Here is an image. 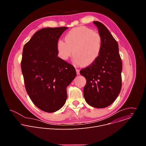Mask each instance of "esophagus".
Wrapping results in <instances>:
<instances>
[{
    "mask_svg": "<svg viewBox=\"0 0 146 146\" xmlns=\"http://www.w3.org/2000/svg\"><path fill=\"white\" fill-rule=\"evenodd\" d=\"M76 73H77V75L80 74V70L79 69H76Z\"/></svg>",
    "mask_w": 146,
    "mask_h": 146,
    "instance_id": "obj_1",
    "label": "esophagus"
}]
</instances>
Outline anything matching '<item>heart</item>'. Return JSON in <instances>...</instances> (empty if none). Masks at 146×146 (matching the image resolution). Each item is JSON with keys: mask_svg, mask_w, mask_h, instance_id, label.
<instances>
[{"mask_svg": "<svg viewBox=\"0 0 146 146\" xmlns=\"http://www.w3.org/2000/svg\"><path fill=\"white\" fill-rule=\"evenodd\" d=\"M103 47L101 35L86 27H78L69 31L65 41L59 40L56 50L59 57L67 60L72 54L76 64L88 66L99 58Z\"/></svg>", "mask_w": 146, "mask_h": 146, "instance_id": "b5f03b06", "label": "heart"}]
</instances>
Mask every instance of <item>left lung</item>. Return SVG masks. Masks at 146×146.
<instances>
[{"instance_id": "obj_1", "label": "left lung", "mask_w": 146, "mask_h": 146, "mask_svg": "<svg viewBox=\"0 0 146 146\" xmlns=\"http://www.w3.org/2000/svg\"><path fill=\"white\" fill-rule=\"evenodd\" d=\"M94 24L102 37V50L96 61L80 73L87 81L83 90L87 103L95 108H105L111 105L121 91L122 64L117 41L102 23Z\"/></svg>"}]
</instances>
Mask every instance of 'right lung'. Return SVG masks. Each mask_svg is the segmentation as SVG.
Listing matches in <instances>:
<instances>
[{
  "label": "right lung",
  "instance_id": "1",
  "mask_svg": "<svg viewBox=\"0 0 146 146\" xmlns=\"http://www.w3.org/2000/svg\"><path fill=\"white\" fill-rule=\"evenodd\" d=\"M67 29H41L23 48L21 66L26 91L35 105L45 112L63 107L67 87L76 76L74 66L57 56L56 43Z\"/></svg>",
  "mask_w": 146,
  "mask_h": 146
}]
</instances>
